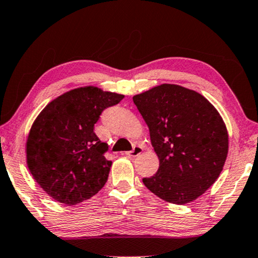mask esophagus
<instances>
[{"label": "esophagus", "instance_id": "obj_1", "mask_svg": "<svg viewBox=\"0 0 258 258\" xmlns=\"http://www.w3.org/2000/svg\"><path fill=\"white\" fill-rule=\"evenodd\" d=\"M142 152H143V148H142V146H140V145H137V146H134V149L132 150V151L125 152V156L126 157H130V158H135V157L140 156Z\"/></svg>", "mask_w": 258, "mask_h": 258}]
</instances>
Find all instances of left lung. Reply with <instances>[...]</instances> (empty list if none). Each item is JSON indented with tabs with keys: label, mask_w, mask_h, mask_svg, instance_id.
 Returning <instances> with one entry per match:
<instances>
[{
	"label": "left lung",
	"mask_w": 258,
	"mask_h": 258,
	"mask_svg": "<svg viewBox=\"0 0 258 258\" xmlns=\"http://www.w3.org/2000/svg\"><path fill=\"white\" fill-rule=\"evenodd\" d=\"M133 100L159 159L156 175L143 183L168 203L197 200L217 181L227 158L228 133L219 112L201 93L176 84L154 86Z\"/></svg>",
	"instance_id": "obj_1"
}]
</instances>
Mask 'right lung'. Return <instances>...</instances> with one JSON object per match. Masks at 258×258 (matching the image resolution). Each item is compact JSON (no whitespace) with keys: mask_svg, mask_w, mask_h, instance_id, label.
<instances>
[{"mask_svg":"<svg viewBox=\"0 0 258 258\" xmlns=\"http://www.w3.org/2000/svg\"><path fill=\"white\" fill-rule=\"evenodd\" d=\"M123 94L82 86L51 100L35 117L27 135L26 165L47 195L76 205L98 194L108 179V149L94 134L102 110Z\"/></svg>","mask_w":258,"mask_h":258,"instance_id":"right-lung-1","label":"right lung"}]
</instances>
